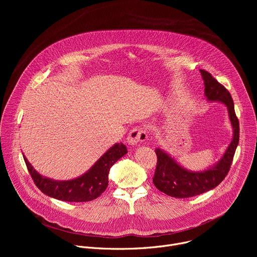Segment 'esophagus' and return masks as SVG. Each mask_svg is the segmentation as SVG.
I'll use <instances>...</instances> for the list:
<instances>
[{"label": "esophagus", "instance_id": "1", "mask_svg": "<svg viewBox=\"0 0 257 257\" xmlns=\"http://www.w3.org/2000/svg\"><path fill=\"white\" fill-rule=\"evenodd\" d=\"M145 138H146V132L144 130H142L141 128L136 127L130 131V133L127 137V141H128L129 145L136 146L139 143H141L142 141H144Z\"/></svg>", "mask_w": 257, "mask_h": 257}]
</instances>
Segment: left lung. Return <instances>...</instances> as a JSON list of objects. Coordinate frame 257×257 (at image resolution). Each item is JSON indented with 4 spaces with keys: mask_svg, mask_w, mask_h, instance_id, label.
<instances>
[{
    "mask_svg": "<svg viewBox=\"0 0 257 257\" xmlns=\"http://www.w3.org/2000/svg\"><path fill=\"white\" fill-rule=\"evenodd\" d=\"M204 83V96L209 102H221L227 106L233 137L224 155L215 164L201 171H191L182 167L171 155L156 149L158 165L153 182L165 194L176 198H187L215 188L227 176L239 143V121L235 114L230 92L218 83L210 73L200 70Z\"/></svg>",
    "mask_w": 257,
    "mask_h": 257,
    "instance_id": "1",
    "label": "left lung"
}]
</instances>
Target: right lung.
Segmentation results:
<instances>
[{"label": "right lung", "mask_w": 257, "mask_h": 257, "mask_svg": "<svg viewBox=\"0 0 257 257\" xmlns=\"http://www.w3.org/2000/svg\"><path fill=\"white\" fill-rule=\"evenodd\" d=\"M128 153L125 144L115 143L83 175L71 180H54L36 171L23 155L28 172L36 187L46 195L62 201L86 202L97 198L107 187L108 172Z\"/></svg>", "instance_id": "obj_1"}]
</instances>
